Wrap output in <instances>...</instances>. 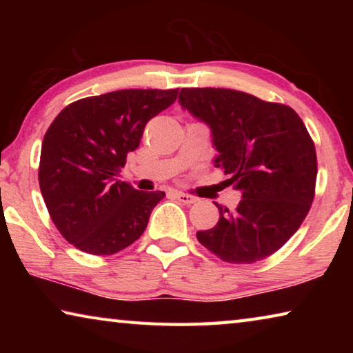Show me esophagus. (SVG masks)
<instances>
[{"mask_svg": "<svg viewBox=\"0 0 353 353\" xmlns=\"http://www.w3.org/2000/svg\"><path fill=\"white\" fill-rule=\"evenodd\" d=\"M176 198L187 205H191V204H194V202H198V198H194V196L187 194V193H181V191H177Z\"/></svg>", "mask_w": 353, "mask_h": 353, "instance_id": "34e87169", "label": "esophagus"}]
</instances>
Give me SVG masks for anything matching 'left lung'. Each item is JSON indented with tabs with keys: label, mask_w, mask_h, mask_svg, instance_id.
Here are the masks:
<instances>
[{
	"label": "left lung",
	"mask_w": 353,
	"mask_h": 353,
	"mask_svg": "<svg viewBox=\"0 0 353 353\" xmlns=\"http://www.w3.org/2000/svg\"><path fill=\"white\" fill-rule=\"evenodd\" d=\"M181 104L212 129L224 170L241 201L216 204L219 221L198 241L223 261L250 265L296 234L314 199L318 159L313 139L290 105L232 88H182Z\"/></svg>",
	"instance_id": "8db88e82"
}]
</instances>
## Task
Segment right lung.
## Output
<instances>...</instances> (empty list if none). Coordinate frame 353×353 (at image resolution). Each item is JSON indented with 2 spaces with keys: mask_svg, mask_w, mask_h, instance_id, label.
Returning <instances> with one entry per match:
<instances>
[{
  "mask_svg": "<svg viewBox=\"0 0 353 353\" xmlns=\"http://www.w3.org/2000/svg\"><path fill=\"white\" fill-rule=\"evenodd\" d=\"M179 88H129L68 104L41 143L39 183L52 223L70 244L113 255L139 240L163 191L118 181L149 119L174 103Z\"/></svg>",
  "mask_w": 353,
  "mask_h": 353,
  "instance_id": "1",
  "label": "right lung"
}]
</instances>
